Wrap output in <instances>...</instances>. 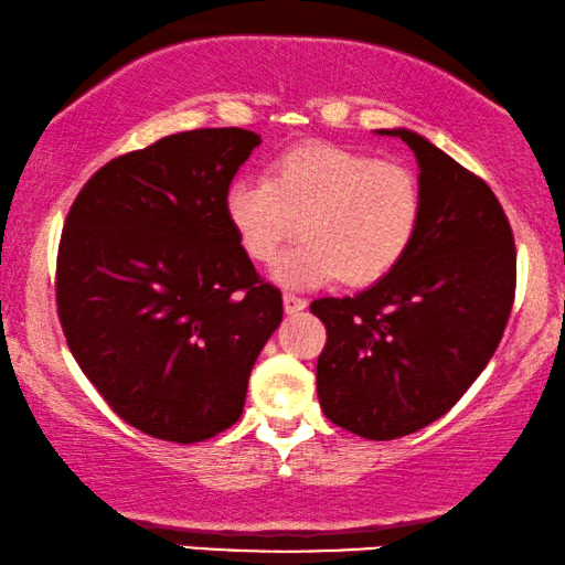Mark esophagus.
Masks as SVG:
<instances>
[{"mask_svg":"<svg viewBox=\"0 0 565 565\" xmlns=\"http://www.w3.org/2000/svg\"><path fill=\"white\" fill-rule=\"evenodd\" d=\"M282 306H285V311H288V313H298V311H303V308H306V298L296 296V292H285Z\"/></svg>","mask_w":565,"mask_h":565,"instance_id":"34e87169","label":"esophagus"}]
</instances>
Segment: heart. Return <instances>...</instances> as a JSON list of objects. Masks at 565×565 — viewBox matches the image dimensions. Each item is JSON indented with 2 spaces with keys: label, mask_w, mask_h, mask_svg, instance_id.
I'll use <instances>...</instances> for the list:
<instances>
[{
  "label": "heart",
  "mask_w": 565,
  "mask_h": 565,
  "mask_svg": "<svg viewBox=\"0 0 565 565\" xmlns=\"http://www.w3.org/2000/svg\"><path fill=\"white\" fill-rule=\"evenodd\" d=\"M424 192L414 169L337 143L292 146L267 180H236L226 192L231 228L257 265L282 259V282L342 280L367 288L396 269L422 226Z\"/></svg>",
  "instance_id": "b5f03b06"
}]
</instances>
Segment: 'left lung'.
Masks as SVG:
<instances>
[{"label":"left lung","instance_id":"8db88e82","mask_svg":"<svg viewBox=\"0 0 565 565\" xmlns=\"http://www.w3.org/2000/svg\"><path fill=\"white\" fill-rule=\"evenodd\" d=\"M419 161L422 226L404 262L354 298H319L323 414L365 439H396L445 416L497 352L512 313L516 249L481 177L412 130H388Z\"/></svg>","mask_w":565,"mask_h":565}]
</instances>
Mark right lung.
Masks as SVG:
<instances>
[{
    "label": "right lung",
    "instance_id": "right-lung-1",
    "mask_svg": "<svg viewBox=\"0 0 565 565\" xmlns=\"http://www.w3.org/2000/svg\"><path fill=\"white\" fill-rule=\"evenodd\" d=\"M259 136L184 130L122 153L72 203L56 257L66 344L107 406L169 443L221 435L244 412L282 292L259 277L226 192Z\"/></svg>",
    "mask_w": 565,
    "mask_h": 565
}]
</instances>
